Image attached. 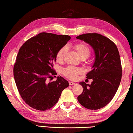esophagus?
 <instances>
[{"mask_svg":"<svg viewBox=\"0 0 133 133\" xmlns=\"http://www.w3.org/2000/svg\"><path fill=\"white\" fill-rule=\"evenodd\" d=\"M69 84H70V85H76V83L72 82H69Z\"/></svg>","mask_w":133,"mask_h":133,"instance_id":"obj_1","label":"esophagus"}]
</instances>
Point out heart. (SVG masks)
I'll return each mask as SVG.
<instances>
[{"mask_svg": "<svg viewBox=\"0 0 133 133\" xmlns=\"http://www.w3.org/2000/svg\"><path fill=\"white\" fill-rule=\"evenodd\" d=\"M73 48L76 51L78 56L81 59H86L90 56L91 50L88 45L85 43H77L73 46ZM66 47L63 46L58 51L56 54V60L57 62H61L63 60V56L66 52ZM82 72L81 68H76L74 66H68L62 70V74L68 79H74L77 77V75Z\"/></svg>", "mask_w": 133, "mask_h": 133, "instance_id": "heart-1", "label": "heart"}]
</instances>
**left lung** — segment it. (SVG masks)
Instances as JSON below:
<instances>
[{"label":"left lung","instance_id":"obj_1","mask_svg":"<svg viewBox=\"0 0 133 133\" xmlns=\"http://www.w3.org/2000/svg\"><path fill=\"white\" fill-rule=\"evenodd\" d=\"M76 38L92 46L95 61L86 78L92 79L91 84L79 83L83 92L77 97L79 102L89 110H99L111 102L121 81V62L119 51L113 42L97 33H87Z\"/></svg>","mask_w":133,"mask_h":133}]
</instances>
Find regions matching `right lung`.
Returning a JSON list of instances; mask_svg holds the SVG:
<instances>
[{"label":"right lung","instance_id":"right-lung-1","mask_svg":"<svg viewBox=\"0 0 133 133\" xmlns=\"http://www.w3.org/2000/svg\"><path fill=\"white\" fill-rule=\"evenodd\" d=\"M70 39L68 35L41 32L19 49L14 77L21 97L31 108L39 111L52 108L69 86L68 82L61 76L56 81L48 79L51 81L52 76L56 74L53 69L56 54Z\"/></svg>","mask_w":133,"mask_h":133}]
</instances>
